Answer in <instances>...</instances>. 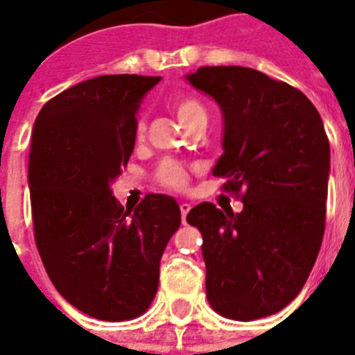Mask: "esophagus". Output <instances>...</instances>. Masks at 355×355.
Segmentation results:
<instances>
[{
	"instance_id": "1",
	"label": "esophagus",
	"mask_w": 355,
	"mask_h": 355,
	"mask_svg": "<svg viewBox=\"0 0 355 355\" xmlns=\"http://www.w3.org/2000/svg\"><path fill=\"white\" fill-rule=\"evenodd\" d=\"M189 210H191V206H189L188 202H182V205H180V216H182V223H186V216L189 214Z\"/></svg>"
}]
</instances>
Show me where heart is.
Here are the masks:
<instances>
[{"instance_id":"heart-1","label":"heart","mask_w":355,"mask_h":355,"mask_svg":"<svg viewBox=\"0 0 355 355\" xmlns=\"http://www.w3.org/2000/svg\"><path fill=\"white\" fill-rule=\"evenodd\" d=\"M173 110L177 114L178 121L182 123L184 128H188L189 125H193L199 119H206V110L197 99L193 97H178L177 101L173 103ZM145 136V123L139 119L136 125V138L144 139ZM156 178L158 182L164 184L166 188L171 189H184L188 184V171L182 164H178L175 160L162 162L158 171H156Z\"/></svg>"}]
</instances>
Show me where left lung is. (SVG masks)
<instances>
[{"instance_id": "obj_1", "label": "left lung", "mask_w": 355, "mask_h": 355, "mask_svg": "<svg viewBox=\"0 0 355 355\" xmlns=\"http://www.w3.org/2000/svg\"><path fill=\"white\" fill-rule=\"evenodd\" d=\"M186 80L223 112L216 177L243 210L200 202L186 221L202 234L206 297L217 313H278L308 280L326 223L330 141L302 92L243 66H205Z\"/></svg>"}]
</instances>
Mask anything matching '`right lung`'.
Listing matches in <instances>:
<instances>
[{"label": "right lung", "instance_id": "1", "mask_svg": "<svg viewBox=\"0 0 355 355\" xmlns=\"http://www.w3.org/2000/svg\"><path fill=\"white\" fill-rule=\"evenodd\" d=\"M162 77L101 75L60 92L33 127L35 241L57 291L99 320L136 319L158 289L160 259L180 227L169 195L123 208L112 182L136 141V114Z\"/></svg>", "mask_w": 355, "mask_h": 355}]
</instances>
